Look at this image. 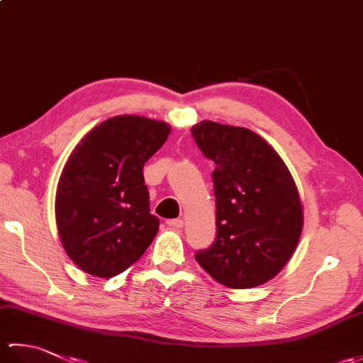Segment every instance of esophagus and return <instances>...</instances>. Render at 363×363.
<instances>
[{
	"label": "esophagus",
	"instance_id": "1",
	"mask_svg": "<svg viewBox=\"0 0 363 363\" xmlns=\"http://www.w3.org/2000/svg\"><path fill=\"white\" fill-rule=\"evenodd\" d=\"M167 225H168L169 228H173V229H181V228L184 226V220H181V218L168 220V221H167Z\"/></svg>",
	"mask_w": 363,
	"mask_h": 363
}]
</instances>
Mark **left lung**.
<instances>
[{"label":"left lung","instance_id":"left-lung-1","mask_svg":"<svg viewBox=\"0 0 363 363\" xmlns=\"http://www.w3.org/2000/svg\"><path fill=\"white\" fill-rule=\"evenodd\" d=\"M215 162L217 237L195 259L230 289L268 282L290 260L304 215L296 184L279 154L251 129L204 120L191 128Z\"/></svg>","mask_w":363,"mask_h":363}]
</instances>
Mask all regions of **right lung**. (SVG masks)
Returning a JSON list of instances; mask_svg holds the SVG:
<instances>
[{"label":"right lung","instance_id":"add662e5","mask_svg":"<svg viewBox=\"0 0 363 363\" xmlns=\"http://www.w3.org/2000/svg\"><path fill=\"white\" fill-rule=\"evenodd\" d=\"M169 130L165 121L118 115L76 145L59 177L56 225L65 252L82 272L109 279L154 240L159 218L150 213L143 165Z\"/></svg>","mask_w":363,"mask_h":363}]
</instances>
